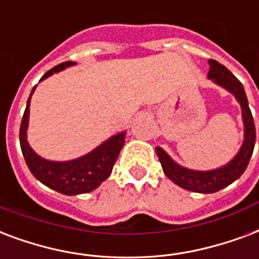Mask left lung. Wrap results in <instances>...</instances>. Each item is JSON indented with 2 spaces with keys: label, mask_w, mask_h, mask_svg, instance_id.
<instances>
[{
  "label": "left lung",
  "mask_w": 259,
  "mask_h": 259,
  "mask_svg": "<svg viewBox=\"0 0 259 259\" xmlns=\"http://www.w3.org/2000/svg\"><path fill=\"white\" fill-rule=\"evenodd\" d=\"M209 65H210L208 74L209 78H212L219 85L224 87L226 90L232 92L242 106L244 122V143L240 148L239 153L222 168L213 169V171H193V169L183 168L181 165H178L161 148H156V153L160 160L163 171L174 183H177L178 186L183 187L186 190L204 193V194L216 193L235 182L244 172V169L247 168L248 161L251 159L252 151H254V145H255V125H254L252 114L248 107L247 96H246L242 82L224 65L219 64L214 59H210Z\"/></svg>",
  "instance_id": "1"
}]
</instances>
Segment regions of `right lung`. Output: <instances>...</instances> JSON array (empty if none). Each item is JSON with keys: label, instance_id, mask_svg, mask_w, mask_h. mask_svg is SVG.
<instances>
[{"label": "right lung", "instance_id": "add662e5", "mask_svg": "<svg viewBox=\"0 0 259 259\" xmlns=\"http://www.w3.org/2000/svg\"><path fill=\"white\" fill-rule=\"evenodd\" d=\"M73 64L74 62L68 61V62L57 65L43 74L40 81L45 80L46 77L51 76L53 73L59 72ZM33 91H35V87L31 91V95L33 94ZM31 95H29L24 115L21 119V125H20V147H21V152H23L29 171L43 185H46L47 187H50L58 193H62V194L76 195L95 190L100 183L110 177L112 167L118 159V155L125 144V133L116 134L107 140L106 143L102 144L100 147L96 148L95 151L82 156L80 159H76V160H45L40 156H37L27 143L25 130L28 126Z\"/></svg>", "mask_w": 259, "mask_h": 259}]
</instances>
